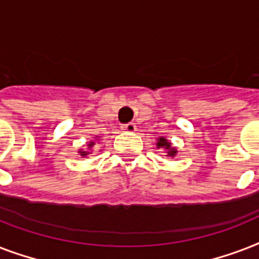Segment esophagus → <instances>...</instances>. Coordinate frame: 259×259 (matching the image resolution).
Masks as SVG:
<instances>
[{
    "label": "esophagus",
    "instance_id": "obj_1",
    "mask_svg": "<svg viewBox=\"0 0 259 259\" xmlns=\"http://www.w3.org/2000/svg\"><path fill=\"white\" fill-rule=\"evenodd\" d=\"M136 129H137V126H136V123H133V122H129V123L122 125V130H125L127 133H133V132H136Z\"/></svg>",
    "mask_w": 259,
    "mask_h": 259
}]
</instances>
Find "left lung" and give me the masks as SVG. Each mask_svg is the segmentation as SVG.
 Here are the masks:
<instances>
[{
	"label": "left lung",
	"mask_w": 259,
	"mask_h": 259,
	"mask_svg": "<svg viewBox=\"0 0 259 259\" xmlns=\"http://www.w3.org/2000/svg\"><path fill=\"white\" fill-rule=\"evenodd\" d=\"M157 148H164V149L166 150V153H168V156H170V157H173L175 154L177 153V150L175 149V148H172L170 146V142H168L164 137L158 138V142H157Z\"/></svg>",
	"instance_id": "left-lung-1"
}]
</instances>
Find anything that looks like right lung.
I'll use <instances>...</instances> for the list:
<instances>
[{"instance_id": "1", "label": "right lung", "mask_w": 259, "mask_h": 259, "mask_svg": "<svg viewBox=\"0 0 259 259\" xmlns=\"http://www.w3.org/2000/svg\"><path fill=\"white\" fill-rule=\"evenodd\" d=\"M94 145H95V142H90L89 145H87V146H89V150L91 149V148H93ZM89 150H87V152H84V150H80V152H79V153H80V156H82V157H86L87 154H90Z\"/></svg>"}]
</instances>
